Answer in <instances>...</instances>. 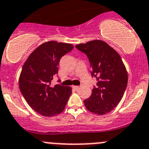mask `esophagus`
I'll list each match as a JSON object with an SVG mask.
<instances>
[{"label": "esophagus", "instance_id": "1", "mask_svg": "<svg viewBox=\"0 0 149 149\" xmlns=\"http://www.w3.org/2000/svg\"><path fill=\"white\" fill-rule=\"evenodd\" d=\"M73 89H75V90H78V89L79 88V86H73Z\"/></svg>", "mask_w": 149, "mask_h": 149}]
</instances>
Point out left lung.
Returning <instances> with one entry per match:
<instances>
[{"instance_id": "left-lung-1", "label": "left lung", "mask_w": 149, "mask_h": 149, "mask_svg": "<svg viewBox=\"0 0 149 149\" xmlns=\"http://www.w3.org/2000/svg\"><path fill=\"white\" fill-rule=\"evenodd\" d=\"M76 48L87 56L92 76L98 80L91 95L84 101L86 108L98 115L110 112L122 99L127 86V71L121 57L102 40L78 44Z\"/></svg>"}]
</instances>
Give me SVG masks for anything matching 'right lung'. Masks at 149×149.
Returning a JSON list of instances; mask_svg holds the SVG:
<instances>
[{
    "label": "right lung",
    "mask_w": 149,
    "mask_h": 149,
    "mask_svg": "<svg viewBox=\"0 0 149 149\" xmlns=\"http://www.w3.org/2000/svg\"><path fill=\"white\" fill-rule=\"evenodd\" d=\"M73 48L69 43L49 41L37 47L25 62L19 87L29 106L40 115L52 117L65 109L72 93L70 87H51L61 58Z\"/></svg>",
    "instance_id": "obj_1"
}]
</instances>
